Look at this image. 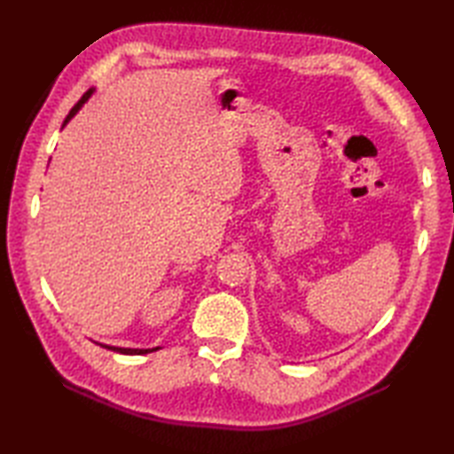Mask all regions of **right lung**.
Listing matches in <instances>:
<instances>
[{
	"label": "right lung",
	"instance_id": "1",
	"mask_svg": "<svg viewBox=\"0 0 454 454\" xmlns=\"http://www.w3.org/2000/svg\"><path fill=\"white\" fill-rule=\"evenodd\" d=\"M91 93H93V90H88V91L83 93V98L74 105L70 113H67V117H66L64 124H66L67 121H70V119L74 117V114L82 109V105L90 99ZM101 347H107V349L114 351V353H122V355H146V353H152V351H158V349H160V347H153V349H129V347H113V345H101Z\"/></svg>",
	"mask_w": 454,
	"mask_h": 454
}]
</instances>
